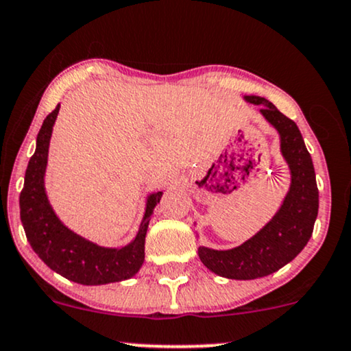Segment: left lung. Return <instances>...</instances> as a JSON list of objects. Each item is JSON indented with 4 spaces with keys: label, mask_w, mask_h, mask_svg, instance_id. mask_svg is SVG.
<instances>
[{
    "label": "left lung",
    "mask_w": 351,
    "mask_h": 351,
    "mask_svg": "<svg viewBox=\"0 0 351 351\" xmlns=\"http://www.w3.org/2000/svg\"><path fill=\"white\" fill-rule=\"evenodd\" d=\"M245 99L263 105L261 113L280 134V149L290 167L291 184L280 210L241 246L228 251L199 246V257L207 269L234 280L265 277L293 261L311 238L319 208L316 173L296 123L264 97L246 95Z\"/></svg>",
    "instance_id": "8db88e82"
}]
</instances>
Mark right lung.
Here are the masks:
<instances>
[{"mask_svg":"<svg viewBox=\"0 0 351 351\" xmlns=\"http://www.w3.org/2000/svg\"><path fill=\"white\" fill-rule=\"evenodd\" d=\"M60 105L48 114L37 136V149L25 170L21 191V221L32 250L56 274L82 285H104L121 282L137 274L144 263L145 233L155 206L160 202L162 191L150 194L144 219L134 241L121 250L97 246L61 223L48 202L43 186L48 145Z\"/></svg>","mask_w":351,"mask_h":351,"instance_id":"right-lung-1","label":"right lung"}]
</instances>
